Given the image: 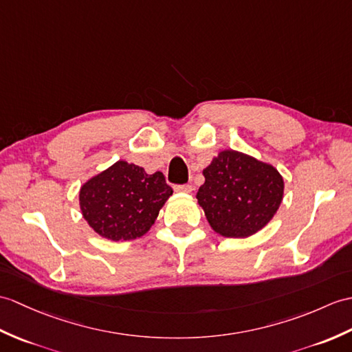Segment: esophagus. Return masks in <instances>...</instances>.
<instances>
[{
    "mask_svg": "<svg viewBox=\"0 0 352 352\" xmlns=\"http://www.w3.org/2000/svg\"><path fill=\"white\" fill-rule=\"evenodd\" d=\"M175 192H184V193H190L193 190L192 184H175L174 186Z\"/></svg>",
    "mask_w": 352,
    "mask_h": 352,
    "instance_id": "esophagus-1",
    "label": "esophagus"
}]
</instances>
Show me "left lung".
I'll use <instances>...</instances> for the list:
<instances>
[{
  "instance_id": "1",
  "label": "left lung",
  "mask_w": 352,
  "mask_h": 352,
  "mask_svg": "<svg viewBox=\"0 0 352 352\" xmlns=\"http://www.w3.org/2000/svg\"><path fill=\"white\" fill-rule=\"evenodd\" d=\"M196 198L213 230L244 239L272 220L283 196V178L272 165L225 150L204 169Z\"/></svg>"
}]
</instances>
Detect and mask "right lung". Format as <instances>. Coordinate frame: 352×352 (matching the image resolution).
Segmentation results:
<instances>
[{"label":"right lung","instance_id":"right-lung-1","mask_svg":"<svg viewBox=\"0 0 352 352\" xmlns=\"http://www.w3.org/2000/svg\"><path fill=\"white\" fill-rule=\"evenodd\" d=\"M173 195L165 175L120 160L80 187L79 202L93 230L113 241L135 240L150 230Z\"/></svg>","mask_w":352,"mask_h":352}]
</instances>
